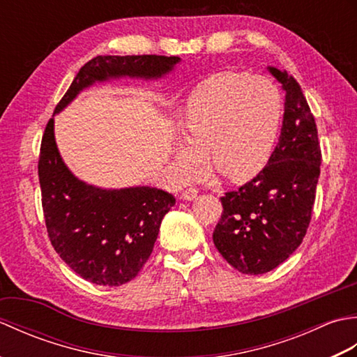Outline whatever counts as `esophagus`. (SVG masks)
<instances>
[{
  "label": "esophagus",
  "mask_w": 357,
  "mask_h": 357,
  "mask_svg": "<svg viewBox=\"0 0 357 357\" xmlns=\"http://www.w3.org/2000/svg\"><path fill=\"white\" fill-rule=\"evenodd\" d=\"M196 196H198V190H196V188H187V190L181 193V198L184 201H193L196 199Z\"/></svg>",
  "instance_id": "34e87169"
}]
</instances>
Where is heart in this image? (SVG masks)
<instances>
[{
	"label": "heart",
	"instance_id": "obj_1",
	"mask_svg": "<svg viewBox=\"0 0 357 357\" xmlns=\"http://www.w3.org/2000/svg\"><path fill=\"white\" fill-rule=\"evenodd\" d=\"M282 101L265 77L225 72L215 75L190 95L181 119L187 142L174 147L183 178H196L210 165L233 183L255 178L271 155Z\"/></svg>",
	"mask_w": 357,
	"mask_h": 357
}]
</instances>
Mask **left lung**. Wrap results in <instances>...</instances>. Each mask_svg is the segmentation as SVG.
Here are the masks:
<instances>
[{
  "instance_id": "left-lung-1",
  "label": "left lung",
  "mask_w": 357,
  "mask_h": 357,
  "mask_svg": "<svg viewBox=\"0 0 357 357\" xmlns=\"http://www.w3.org/2000/svg\"><path fill=\"white\" fill-rule=\"evenodd\" d=\"M268 72L285 92L279 142L252 181L222 196L224 210L213 231L218 252L244 275L271 271L301 245L321 173L314 116L299 82L276 67Z\"/></svg>"
}]
</instances>
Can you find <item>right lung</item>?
<instances>
[{
    "instance_id": "1",
    "label": "right lung",
    "mask_w": 357,
    "mask_h": 357,
    "mask_svg": "<svg viewBox=\"0 0 357 357\" xmlns=\"http://www.w3.org/2000/svg\"><path fill=\"white\" fill-rule=\"evenodd\" d=\"M179 61L161 55L96 56L81 67L55 113L95 81L156 79ZM38 176L49 239L75 273L105 287H119L138 276L153 252L162 218L176 201L173 195L146 185L107 190L75 178L58 151L53 116L43 135Z\"/></svg>"
}]
</instances>
